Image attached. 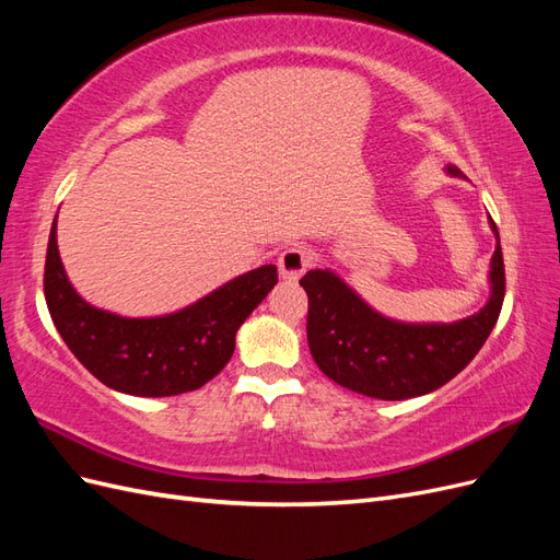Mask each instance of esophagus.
<instances>
[{"instance_id":"34e87169","label":"esophagus","mask_w":560,"mask_h":560,"mask_svg":"<svg viewBox=\"0 0 560 560\" xmlns=\"http://www.w3.org/2000/svg\"><path fill=\"white\" fill-rule=\"evenodd\" d=\"M311 252L301 245L294 247H287L280 259H278V268H280V276L284 280H299L303 273H306L308 266H311Z\"/></svg>"}]
</instances>
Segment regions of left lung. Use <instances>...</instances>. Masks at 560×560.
<instances>
[{
    "mask_svg": "<svg viewBox=\"0 0 560 560\" xmlns=\"http://www.w3.org/2000/svg\"><path fill=\"white\" fill-rule=\"evenodd\" d=\"M446 175L467 179L460 167ZM495 252L490 259V296L469 317L444 322H399L374 311L329 268L308 270V346L322 374L352 393L399 401L442 387L474 360L493 331L504 301V261L493 219Z\"/></svg>",
    "mask_w": 560,
    "mask_h": 560,
    "instance_id": "obj_1",
    "label": "left lung"
}]
</instances>
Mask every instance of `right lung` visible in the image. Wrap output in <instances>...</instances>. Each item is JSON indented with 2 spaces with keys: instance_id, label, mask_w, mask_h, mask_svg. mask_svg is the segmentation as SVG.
Here are the masks:
<instances>
[{
  "instance_id": "obj_1",
  "label": "right lung",
  "mask_w": 560,
  "mask_h": 560,
  "mask_svg": "<svg viewBox=\"0 0 560 560\" xmlns=\"http://www.w3.org/2000/svg\"><path fill=\"white\" fill-rule=\"evenodd\" d=\"M56 222L50 226L44 268L50 319L74 358L116 393L173 397L206 385L226 366L235 350V334L278 282V268L266 264L182 311L124 317L79 296L65 273Z\"/></svg>"
}]
</instances>
